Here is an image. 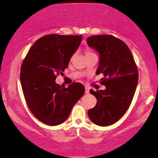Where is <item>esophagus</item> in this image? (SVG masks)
I'll return each mask as SVG.
<instances>
[{
  "instance_id": "1",
  "label": "esophagus",
  "mask_w": 158,
  "mask_h": 158,
  "mask_svg": "<svg viewBox=\"0 0 158 158\" xmlns=\"http://www.w3.org/2000/svg\"><path fill=\"white\" fill-rule=\"evenodd\" d=\"M85 94H89V88L87 87H85Z\"/></svg>"
}]
</instances>
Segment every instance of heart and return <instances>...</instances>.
Wrapping results in <instances>:
<instances>
[{"mask_svg":"<svg viewBox=\"0 0 158 158\" xmlns=\"http://www.w3.org/2000/svg\"><path fill=\"white\" fill-rule=\"evenodd\" d=\"M92 52H91V51H86V53H85V55H89V54H91Z\"/></svg>","mask_w":158,"mask_h":158,"instance_id":"heart-1","label":"heart"}]
</instances>
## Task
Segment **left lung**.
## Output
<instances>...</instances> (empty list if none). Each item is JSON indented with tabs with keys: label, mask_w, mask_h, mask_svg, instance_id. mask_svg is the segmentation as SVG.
I'll return each instance as SVG.
<instances>
[{
	"label": "left lung",
	"mask_w": 158,
	"mask_h": 158,
	"mask_svg": "<svg viewBox=\"0 0 158 158\" xmlns=\"http://www.w3.org/2000/svg\"><path fill=\"white\" fill-rule=\"evenodd\" d=\"M87 43L99 54L97 75L103 73L105 90H90L98 102L88 111L92 122L108 126L120 119L128 110L135 94L138 72L129 48L122 40L112 35H94Z\"/></svg>",
	"instance_id": "left-lung-1"
}]
</instances>
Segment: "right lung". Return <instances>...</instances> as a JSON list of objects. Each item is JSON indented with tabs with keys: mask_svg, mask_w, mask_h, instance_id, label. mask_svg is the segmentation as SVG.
Segmentation results:
<instances>
[{
	"mask_svg": "<svg viewBox=\"0 0 158 158\" xmlns=\"http://www.w3.org/2000/svg\"><path fill=\"white\" fill-rule=\"evenodd\" d=\"M81 40L82 35L44 36L32 46L22 63L20 79L24 97L32 114L44 124L63 123L84 94L81 83L64 87L55 83Z\"/></svg>",
	"mask_w": 158,
	"mask_h": 158,
	"instance_id": "add662e5",
	"label": "right lung"
}]
</instances>
